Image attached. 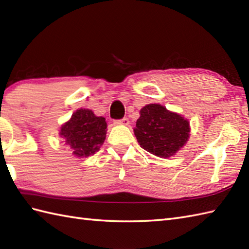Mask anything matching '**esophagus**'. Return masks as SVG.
Instances as JSON below:
<instances>
[{
  "mask_svg": "<svg viewBox=\"0 0 249 249\" xmlns=\"http://www.w3.org/2000/svg\"><path fill=\"white\" fill-rule=\"evenodd\" d=\"M114 124L115 125H128L129 124V120L127 119V118H123V119H121V120H116V121H114Z\"/></svg>",
  "mask_w": 249,
  "mask_h": 249,
  "instance_id": "obj_1",
  "label": "esophagus"
}]
</instances>
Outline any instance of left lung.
I'll return each mask as SVG.
<instances>
[{
	"label": "left lung",
	"instance_id": "left-lung-1",
	"mask_svg": "<svg viewBox=\"0 0 249 249\" xmlns=\"http://www.w3.org/2000/svg\"><path fill=\"white\" fill-rule=\"evenodd\" d=\"M189 122L158 104L140 110L134 133L140 146L151 154L168 158L182 149L189 138Z\"/></svg>",
	"mask_w": 249,
	"mask_h": 249
}]
</instances>
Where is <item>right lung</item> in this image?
<instances>
[{
	"mask_svg": "<svg viewBox=\"0 0 249 249\" xmlns=\"http://www.w3.org/2000/svg\"><path fill=\"white\" fill-rule=\"evenodd\" d=\"M107 123L103 116H96L89 109H78L70 121L62 125L60 136L72 149L77 157H88L103 145L107 133Z\"/></svg>",
	"mask_w": 249,
	"mask_h": 249,
	"instance_id": "add662e5",
	"label": "right lung"
}]
</instances>
